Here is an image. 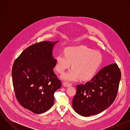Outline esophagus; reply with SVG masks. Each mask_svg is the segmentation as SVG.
I'll return each mask as SVG.
<instances>
[{"label":"esophagus","instance_id":"obj_1","mask_svg":"<svg viewBox=\"0 0 130 130\" xmlns=\"http://www.w3.org/2000/svg\"><path fill=\"white\" fill-rule=\"evenodd\" d=\"M63 85L65 86V87H69V86H71L72 85V84L71 83H68V82H64L63 83Z\"/></svg>","mask_w":130,"mask_h":130}]
</instances>
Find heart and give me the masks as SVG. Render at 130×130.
Listing matches in <instances>:
<instances>
[{"mask_svg": "<svg viewBox=\"0 0 130 130\" xmlns=\"http://www.w3.org/2000/svg\"><path fill=\"white\" fill-rule=\"evenodd\" d=\"M65 54L59 53L55 58L56 69L63 73L71 64V69L65 72L61 78L66 81H75L80 78L87 80L91 78L100 66L102 58L100 53L85 46L70 47Z\"/></svg>", "mask_w": 130, "mask_h": 130, "instance_id": "b5f03b06", "label": "heart"}]
</instances>
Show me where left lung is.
Masks as SVG:
<instances>
[{"mask_svg": "<svg viewBox=\"0 0 130 130\" xmlns=\"http://www.w3.org/2000/svg\"><path fill=\"white\" fill-rule=\"evenodd\" d=\"M120 79V70L114 63L102 68L85 84L77 85L72 100L74 110L84 117L102 112L114 101Z\"/></svg>", "mask_w": 130, "mask_h": 130, "instance_id": "left-lung-1", "label": "left lung"}]
</instances>
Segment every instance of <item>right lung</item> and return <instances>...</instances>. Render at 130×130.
I'll list each match as a JSON object with an SVG mask.
<instances>
[{"mask_svg":"<svg viewBox=\"0 0 130 130\" xmlns=\"http://www.w3.org/2000/svg\"><path fill=\"white\" fill-rule=\"evenodd\" d=\"M57 42L44 41L25 49L15 61L12 70L16 97L25 108L42 114L54 103V93L61 82L53 71L56 65L52 51Z\"/></svg>","mask_w":130,"mask_h":130,"instance_id":"1","label":"right lung"}]
</instances>
